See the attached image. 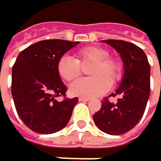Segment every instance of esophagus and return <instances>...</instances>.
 Returning <instances> with one entry per match:
<instances>
[{"instance_id":"esophagus-1","label":"esophagus","mask_w":161,"mask_h":161,"mask_svg":"<svg viewBox=\"0 0 161 161\" xmlns=\"http://www.w3.org/2000/svg\"><path fill=\"white\" fill-rule=\"evenodd\" d=\"M79 101H81V102H86V101H89V98L88 97H79Z\"/></svg>"}]
</instances>
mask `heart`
<instances>
[{"label":"heart","mask_w":161,"mask_h":161,"mask_svg":"<svg viewBox=\"0 0 161 161\" xmlns=\"http://www.w3.org/2000/svg\"><path fill=\"white\" fill-rule=\"evenodd\" d=\"M107 49L99 46H86L78 50L75 59L64 55L57 63V73L63 80L71 82L80 76L82 65L92 63L89 75L92 77L75 81L70 92L75 96L91 97L102 95L122 79L123 64Z\"/></svg>","instance_id":"heart-1"}]
</instances>
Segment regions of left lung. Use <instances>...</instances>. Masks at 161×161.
Wrapping results in <instances>:
<instances>
[{
	"label": "left lung",
	"instance_id": "obj_1",
	"mask_svg": "<svg viewBox=\"0 0 161 161\" xmlns=\"http://www.w3.org/2000/svg\"><path fill=\"white\" fill-rule=\"evenodd\" d=\"M104 41L121 54L124 75L118 89L103 98L93 120L102 132L120 136L132 130L143 117L150 94V64L146 53L136 44L119 39ZM116 95L117 102L110 103L108 97Z\"/></svg>",
	"mask_w": 161,
	"mask_h": 161
}]
</instances>
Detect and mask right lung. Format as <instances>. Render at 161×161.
Segmentation results:
<instances>
[{"instance_id": "obj_1", "label": "right lung", "mask_w": 161, "mask_h": 161, "mask_svg": "<svg viewBox=\"0 0 161 161\" xmlns=\"http://www.w3.org/2000/svg\"><path fill=\"white\" fill-rule=\"evenodd\" d=\"M79 41L45 39L23 50L12 70V95L23 123L49 135L65 127L78 98L66 97L67 86L57 73L61 57ZM64 99L58 102L56 97Z\"/></svg>"}]
</instances>
